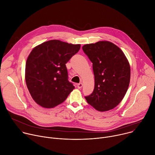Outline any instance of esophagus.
Here are the masks:
<instances>
[{
    "label": "esophagus",
    "instance_id": "34e87169",
    "mask_svg": "<svg viewBox=\"0 0 155 155\" xmlns=\"http://www.w3.org/2000/svg\"><path fill=\"white\" fill-rule=\"evenodd\" d=\"M83 87V84L81 83H80L78 84H77V88H81Z\"/></svg>",
    "mask_w": 155,
    "mask_h": 155
}]
</instances>
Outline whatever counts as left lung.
Returning <instances> with one entry per match:
<instances>
[{
    "mask_svg": "<svg viewBox=\"0 0 155 155\" xmlns=\"http://www.w3.org/2000/svg\"><path fill=\"white\" fill-rule=\"evenodd\" d=\"M82 49L93 63L94 88L85 96L87 103L103 112L112 109L122 100L130 78L129 63L122 50L109 41L85 45Z\"/></svg>",
    "mask_w": 155,
    "mask_h": 155,
    "instance_id": "left-lung-1",
    "label": "left lung"
}]
</instances>
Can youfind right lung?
Returning <instances> with one entry per match:
<instances>
[{"instance_id": "obj_1", "label": "right lung", "mask_w": 155, "mask_h": 155, "mask_svg": "<svg viewBox=\"0 0 155 155\" xmlns=\"http://www.w3.org/2000/svg\"><path fill=\"white\" fill-rule=\"evenodd\" d=\"M80 49V45L50 40L31 51L26 63L25 80L37 104L54 107L63 103L75 88L68 80L65 64Z\"/></svg>"}]
</instances>
